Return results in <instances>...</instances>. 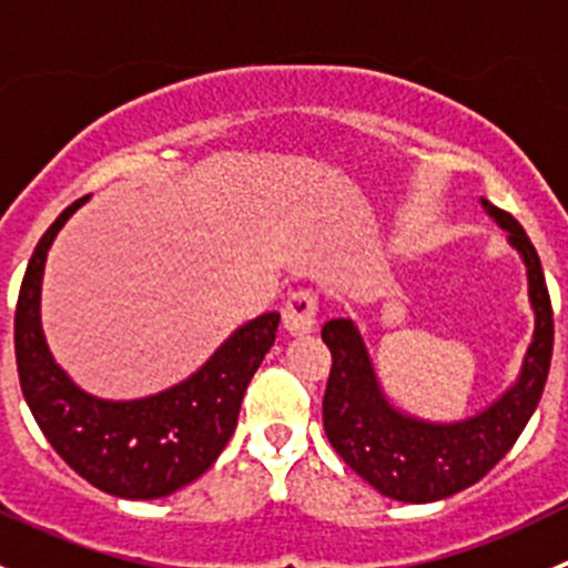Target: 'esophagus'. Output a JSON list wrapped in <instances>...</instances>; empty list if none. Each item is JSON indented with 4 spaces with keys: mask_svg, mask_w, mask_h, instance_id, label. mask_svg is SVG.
I'll use <instances>...</instances> for the list:
<instances>
[{
    "mask_svg": "<svg viewBox=\"0 0 568 568\" xmlns=\"http://www.w3.org/2000/svg\"><path fill=\"white\" fill-rule=\"evenodd\" d=\"M318 302L313 291H294L283 307V326L291 335H305L316 329Z\"/></svg>",
    "mask_w": 568,
    "mask_h": 568,
    "instance_id": "1",
    "label": "esophagus"
}]
</instances>
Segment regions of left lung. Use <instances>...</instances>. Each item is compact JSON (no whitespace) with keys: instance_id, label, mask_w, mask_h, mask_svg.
<instances>
[{"instance_id":"obj_1","label":"left lung","mask_w":568,"mask_h":568,"mask_svg":"<svg viewBox=\"0 0 568 568\" xmlns=\"http://www.w3.org/2000/svg\"><path fill=\"white\" fill-rule=\"evenodd\" d=\"M508 233L528 268L536 326L517 382L495 404L456 423H434L400 412L379 385L363 335L352 318H332L321 337L332 352L324 393V432L332 448L376 491L400 503H434L478 484L525 432L541 400L552 359V305L538 252L508 211L480 200Z\"/></svg>"}]
</instances>
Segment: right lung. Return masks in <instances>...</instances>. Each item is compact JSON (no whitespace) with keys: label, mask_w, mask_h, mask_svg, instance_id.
I'll return each mask as SVG.
<instances>
[{"label":"right lung","mask_w":568,"mask_h":568,"mask_svg":"<svg viewBox=\"0 0 568 568\" xmlns=\"http://www.w3.org/2000/svg\"><path fill=\"white\" fill-rule=\"evenodd\" d=\"M88 197L68 205L30 257L16 305V365L32 417L62 462L125 500H156L192 484L236 432L250 379L277 337L280 313L239 326L189 379L134 400L84 393L54 363L40 326V285L51 242Z\"/></svg>","instance_id":"right-lung-1"}]
</instances>
